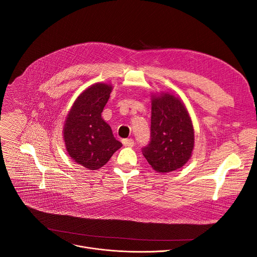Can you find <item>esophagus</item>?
Returning <instances> with one entry per match:
<instances>
[{"instance_id": "obj_1", "label": "esophagus", "mask_w": 257, "mask_h": 257, "mask_svg": "<svg viewBox=\"0 0 257 257\" xmlns=\"http://www.w3.org/2000/svg\"><path fill=\"white\" fill-rule=\"evenodd\" d=\"M123 144L125 146H128V148H132V146H134V140L132 138H129V139H124L123 140Z\"/></svg>"}]
</instances>
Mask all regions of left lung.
I'll return each instance as SVG.
<instances>
[{"label":"left lung","instance_id":"obj_1","mask_svg":"<svg viewBox=\"0 0 257 257\" xmlns=\"http://www.w3.org/2000/svg\"><path fill=\"white\" fill-rule=\"evenodd\" d=\"M194 148V129L182 100L171 93L152 96L151 141L142 149L144 158L158 173L184 166Z\"/></svg>","mask_w":257,"mask_h":257}]
</instances>
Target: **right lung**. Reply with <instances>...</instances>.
<instances>
[{"label": "right lung", "mask_w": 257, "mask_h": 257, "mask_svg": "<svg viewBox=\"0 0 257 257\" xmlns=\"http://www.w3.org/2000/svg\"><path fill=\"white\" fill-rule=\"evenodd\" d=\"M113 86L95 83L86 88L73 103L66 118L63 136L70 158L87 170L104 166L122 143L101 118Z\"/></svg>", "instance_id": "1"}]
</instances>
